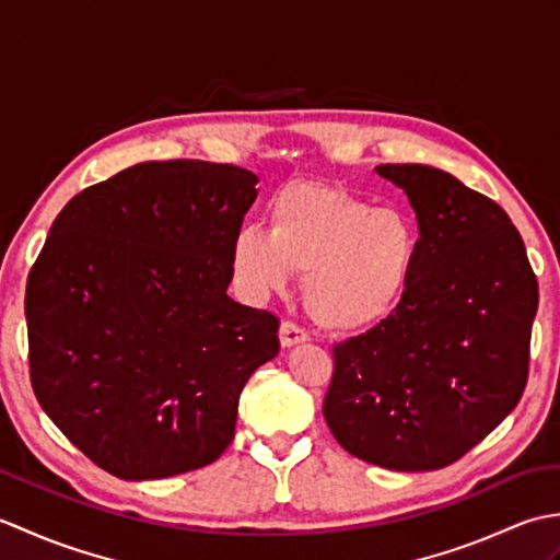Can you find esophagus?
Listing matches in <instances>:
<instances>
[{"label": "esophagus", "instance_id": "1", "mask_svg": "<svg viewBox=\"0 0 560 560\" xmlns=\"http://www.w3.org/2000/svg\"><path fill=\"white\" fill-rule=\"evenodd\" d=\"M307 339H311V335H307V331L301 325L291 323V319H287V323H281V327H279L281 347L289 349V347H295V343H303Z\"/></svg>", "mask_w": 560, "mask_h": 560}]
</instances>
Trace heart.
Instances as JSON below:
<instances>
[{"label":"heart","mask_w":560,"mask_h":560,"mask_svg":"<svg viewBox=\"0 0 560 560\" xmlns=\"http://www.w3.org/2000/svg\"><path fill=\"white\" fill-rule=\"evenodd\" d=\"M269 233L243 225L231 241V269L249 299L289 287L305 273L307 313L327 329L365 331L383 325L407 299L419 233L407 213L373 207L349 189L293 183L271 197Z\"/></svg>","instance_id":"1"}]
</instances>
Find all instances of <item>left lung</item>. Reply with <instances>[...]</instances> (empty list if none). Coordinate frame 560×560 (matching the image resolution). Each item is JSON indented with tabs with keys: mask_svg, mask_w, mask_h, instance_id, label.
Instances as JSON below:
<instances>
[{
	"mask_svg": "<svg viewBox=\"0 0 560 560\" xmlns=\"http://www.w3.org/2000/svg\"><path fill=\"white\" fill-rule=\"evenodd\" d=\"M419 221V261L397 313L335 343L325 421L353 457L443 469L517 407L539 283L508 213L455 175L377 165Z\"/></svg>",
	"mask_w": 560,
	"mask_h": 560,
	"instance_id": "8db88e82",
	"label": "left lung"
}]
</instances>
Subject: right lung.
I'll return each mask as SVG.
<instances>
[{
	"label": "right lung",
	"mask_w": 560,
	"mask_h": 560,
	"mask_svg": "<svg viewBox=\"0 0 560 560\" xmlns=\"http://www.w3.org/2000/svg\"><path fill=\"white\" fill-rule=\"evenodd\" d=\"M231 163L147 161L59 211L28 273L31 385L113 477L165 479L231 445L279 317L229 299L231 241L257 197Z\"/></svg>",
	"instance_id": "add662e5"
}]
</instances>
